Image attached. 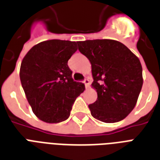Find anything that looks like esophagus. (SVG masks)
<instances>
[{
	"label": "esophagus",
	"mask_w": 160,
	"mask_h": 160,
	"mask_svg": "<svg viewBox=\"0 0 160 160\" xmlns=\"http://www.w3.org/2000/svg\"><path fill=\"white\" fill-rule=\"evenodd\" d=\"M84 84H85V88H86V89H88V88H89V86H90V80L85 79V80H84Z\"/></svg>",
	"instance_id": "34e87169"
}]
</instances>
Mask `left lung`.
<instances>
[{
    "label": "left lung",
    "instance_id": "obj_1",
    "mask_svg": "<svg viewBox=\"0 0 160 160\" xmlns=\"http://www.w3.org/2000/svg\"><path fill=\"white\" fill-rule=\"evenodd\" d=\"M80 53L91 64L97 100L89 105L95 119L105 123L124 119L133 110L143 85L139 58L114 40L78 41Z\"/></svg>",
    "mask_w": 160,
    "mask_h": 160
}]
</instances>
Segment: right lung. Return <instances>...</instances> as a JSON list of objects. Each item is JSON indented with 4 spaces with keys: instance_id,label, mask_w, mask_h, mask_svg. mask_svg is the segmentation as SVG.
I'll use <instances>...</instances> for the list:
<instances>
[{
    "instance_id": "obj_1",
    "label": "right lung",
    "mask_w": 160,
    "mask_h": 160,
    "mask_svg": "<svg viewBox=\"0 0 160 160\" xmlns=\"http://www.w3.org/2000/svg\"><path fill=\"white\" fill-rule=\"evenodd\" d=\"M77 51L75 41L50 40L34 46L22 60L20 79L32 111L46 123L69 118L85 85L74 81L68 60Z\"/></svg>"
}]
</instances>
